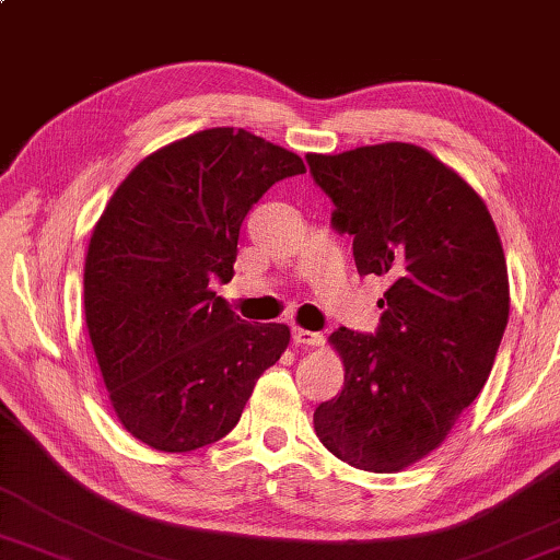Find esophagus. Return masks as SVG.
Here are the masks:
<instances>
[{
    "label": "esophagus",
    "mask_w": 560,
    "mask_h": 560,
    "mask_svg": "<svg viewBox=\"0 0 560 560\" xmlns=\"http://www.w3.org/2000/svg\"><path fill=\"white\" fill-rule=\"evenodd\" d=\"M293 342L308 345V348H320L325 338H323V332L306 330V328H293Z\"/></svg>",
    "instance_id": "obj_1"
}]
</instances>
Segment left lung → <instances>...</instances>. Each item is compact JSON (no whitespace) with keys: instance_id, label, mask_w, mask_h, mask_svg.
<instances>
[{"instance_id":"8db88e82","label":"left lung","mask_w":560,"mask_h":560,"mask_svg":"<svg viewBox=\"0 0 560 560\" xmlns=\"http://www.w3.org/2000/svg\"><path fill=\"white\" fill-rule=\"evenodd\" d=\"M306 159L358 271L392 281L377 332L328 338L345 386L315 409V435L358 470L399 472L439 448L490 377L510 318L500 232L470 183L416 144Z\"/></svg>"}]
</instances>
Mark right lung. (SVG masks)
<instances>
[{"label":"right lung","instance_id":"obj_1","mask_svg":"<svg viewBox=\"0 0 560 560\" xmlns=\"http://www.w3.org/2000/svg\"><path fill=\"white\" fill-rule=\"evenodd\" d=\"M299 154L235 127L161 147L112 192L85 257V323L119 423L164 453L235 429L289 348L283 323H247L212 291L235 273L242 220Z\"/></svg>","mask_w":560,"mask_h":560}]
</instances>
